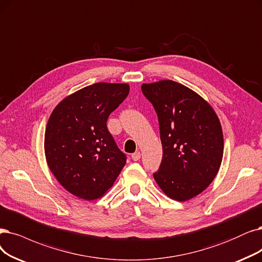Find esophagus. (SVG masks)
<instances>
[{
	"mask_svg": "<svg viewBox=\"0 0 262 262\" xmlns=\"http://www.w3.org/2000/svg\"><path fill=\"white\" fill-rule=\"evenodd\" d=\"M132 159L134 160V161H138V160H140V158H141V152L140 151H135L134 154H132Z\"/></svg>",
	"mask_w": 262,
	"mask_h": 262,
	"instance_id": "1",
	"label": "esophagus"
}]
</instances>
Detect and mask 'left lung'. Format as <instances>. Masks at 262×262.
<instances>
[{"label":"left lung","mask_w":262,"mask_h":262,"mask_svg":"<svg viewBox=\"0 0 262 262\" xmlns=\"http://www.w3.org/2000/svg\"><path fill=\"white\" fill-rule=\"evenodd\" d=\"M142 92L158 116L163 149L154 179L173 200H189L206 189L221 167V122L210 104L182 83H143Z\"/></svg>","instance_id":"left-lung-1"}]
</instances>
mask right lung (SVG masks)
<instances>
[{
  "instance_id": "1",
  "label": "right lung",
  "mask_w": 262,
  "mask_h": 262,
  "mask_svg": "<svg viewBox=\"0 0 262 262\" xmlns=\"http://www.w3.org/2000/svg\"><path fill=\"white\" fill-rule=\"evenodd\" d=\"M128 83L97 82L62 100L46 125L45 156L66 189L83 200L101 198L127 161L106 121L128 97Z\"/></svg>"
}]
</instances>
